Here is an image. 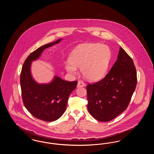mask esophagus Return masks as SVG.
<instances>
[{"label":"esophagus","instance_id":"esophagus-1","mask_svg":"<svg viewBox=\"0 0 154 154\" xmlns=\"http://www.w3.org/2000/svg\"><path fill=\"white\" fill-rule=\"evenodd\" d=\"M85 83L82 81H79L78 84H77V88L79 87H85Z\"/></svg>","mask_w":154,"mask_h":154}]
</instances>
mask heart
I'll use <instances>...</instances> for the list:
<instances>
[{"instance_id": "obj_1", "label": "heart", "mask_w": 154, "mask_h": 154, "mask_svg": "<svg viewBox=\"0 0 154 154\" xmlns=\"http://www.w3.org/2000/svg\"><path fill=\"white\" fill-rule=\"evenodd\" d=\"M111 51L109 47L99 43L80 44L72 52L69 61L65 67L69 73L76 74L78 67L82 75L88 80L102 79L107 71Z\"/></svg>"}]
</instances>
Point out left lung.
Segmentation results:
<instances>
[{
	"mask_svg": "<svg viewBox=\"0 0 154 154\" xmlns=\"http://www.w3.org/2000/svg\"><path fill=\"white\" fill-rule=\"evenodd\" d=\"M136 85L133 61L120 46L117 60L109 73L87 87L88 111L99 121L113 119L127 109Z\"/></svg>",
	"mask_w": 154,
	"mask_h": 154,
	"instance_id": "obj_1",
	"label": "left lung"
}]
</instances>
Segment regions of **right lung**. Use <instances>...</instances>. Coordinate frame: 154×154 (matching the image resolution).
I'll list each match as a JSON object with an SVG mask.
<instances>
[{
    "mask_svg": "<svg viewBox=\"0 0 154 154\" xmlns=\"http://www.w3.org/2000/svg\"><path fill=\"white\" fill-rule=\"evenodd\" d=\"M62 40L45 44L32 52L24 62L20 75L22 100L26 109L35 117L52 122L60 117L66 110L67 100L77 86V81H66L55 75L47 84H39L31 73L32 62L39 58L45 49Z\"/></svg>",
    "mask_w": 154,
    "mask_h": 154,
    "instance_id": "1",
    "label": "right lung"
}]
</instances>
